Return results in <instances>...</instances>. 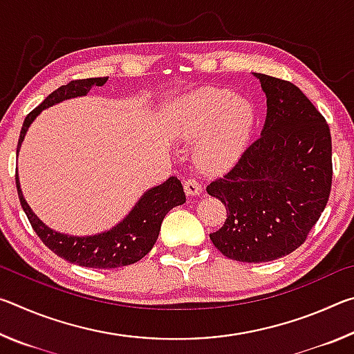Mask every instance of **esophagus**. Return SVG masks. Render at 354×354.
I'll use <instances>...</instances> for the list:
<instances>
[{"mask_svg":"<svg viewBox=\"0 0 354 354\" xmlns=\"http://www.w3.org/2000/svg\"><path fill=\"white\" fill-rule=\"evenodd\" d=\"M184 190L189 196H196V195L201 194L203 189H201V184L196 181V179L190 178V179H185V181H184Z\"/></svg>","mask_w":354,"mask_h":354,"instance_id":"34e87169","label":"esophagus"}]
</instances>
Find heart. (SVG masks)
<instances>
[{"mask_svg":"<svg viewBox=\"0 0 354 354\" xmlns=\"http://www.w3.org/2000/svg\"><path fill=\"white\" fill-rule=\"evenodd\" d=\"M254 122L253 104L231 97L226 88L207 87L178 104L176 128L185 140H195L196 162L206 171H221L241 158Z\"/></svg>","mask_w":354,"mask_h":354,"instance_id":"b5f03b06","label":"heart"}]
</instances>
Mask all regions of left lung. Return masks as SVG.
I'll use <instances>...</instances> for the list:
<instances>
[{"mask_svg": "<svg viewBox=\"0 0 354 354\" xmlns=\"http://www.w3.org/2000/svg\"><path fill=\"white\" fill-rule=\"evenodd\" d=\"M254 76L267 97L261 137L206 190L226 207L225 225L209 234L212 243L230 259L256 263L306 241L331 192L333 147L325 117L297 86Z\"/></svg>", "mask_w": 354, "mask_h": 354, "instance_id": "1", "label": "left lung"}]
</instances>
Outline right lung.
<instances>
[{
    "label": "right lung",
    "instance_id": "right-lung-1",
    "mask_svg": "<svg viewBox=\"0 0 354 354\" xmlns=\"http://www.w3.org/2000/svg\"><path fill=\"white\" fill-rule=\"evenodd\" d=\"M106 81L107 76L76 80L48 95L44 103L35 107L32 112H29L23 122L17 154L20 151L28 128L31 127V123L41 111L65 100L86 97L92 87L104 86ZM15 183L23 211L40 241L62 259L88 268H117L140 261L143 256L151 251L153 245L158 241L160 223L167 212L185 203L181 181L175 176H170L160 185L147 190L127 217L112 230L93 236H68L48 227L35 215L21 194L19 175H15Z\"/></svg>",
    "mask_w": 354,
    "mask_h": 354
}]
</instances>
